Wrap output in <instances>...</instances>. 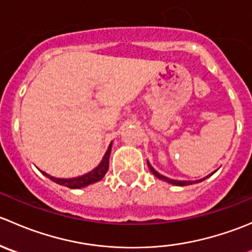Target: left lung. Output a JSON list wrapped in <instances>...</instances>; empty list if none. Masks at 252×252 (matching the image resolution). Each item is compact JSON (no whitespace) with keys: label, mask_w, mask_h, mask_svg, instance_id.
Wrapping results in <instances>:
<instances>
[{"label":"left lung","mask_w":252,"mask_h":252,"mask_svg":"<svg viewBox=\"0 0 252 252\" xmlns=\"http://www.w3.org/2000/svg\"><path fill=\"white\" fill-rule=\"evenodd\" d=\"M147 166H149V168H150V171H151V173L154 174V175H156L157 178H158V179H161V180H164V182H167V183H169V184H173V185H179V187H185V185H191V184H194V183H200V182H202V180H205L206 178H208V177H211V175H212L213 173H215V172H213V173H211L210 175H207V177H205V178H202V179H200V180H195V182H190V180H174V179H169V178H167V177H164V175H162V174H159L158 172H156L154 169V167L151 166V164H150V162L147 161Z\"/></svg>","instance_id":"1"}]
</instances>
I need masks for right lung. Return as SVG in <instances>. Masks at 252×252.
I'll return each mask as SVG.
<instances>
[{"mask_svg": "<svg viewBox=\"0 0 252 252\" xmlns=\"http://www.w3.org/2000/svg\"><path fill=\"white\" fill-rule=\"evenodd\" d=\"M111 149H112V142L108 146L107 151H106L105 156H103L102 161L100 162L97 167L95 169H93L89 173L80 175V177L77 178H69V179H61V178H55L52 175H48L47 173L41 171V173L46 175L47 178H50L52 182L57 183L60 185H64V187L70 188V189H80V188L88 187V185L94 184V183L98 182V180L102 179L105 177V174L107 173L108 171V164H110V155H111Z\"/></svg>", "mask_w": 252, "mask_h": 252, "instance_id": "1", "label": "right lung"}]
</instances>
